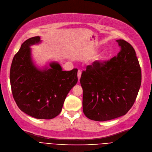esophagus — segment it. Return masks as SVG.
<instances>
[{"label":"esophagus","instance_id":"34e87169","mask_svg":"<svg viewBox=\"0 0 152 152\" xmlns=\"http://www.w3.org/2000/svg\"><path fill=\"white\" fill-rule=\"evenodd\" d=\"M81 76V70H78L77 71V78H78V80H79V81L80 80Z\"/></svg>","mask_w":152,"mask_h":152}]
</instances>
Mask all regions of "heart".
<instances>
[{"instance_id": "heart-1", "label": "heart", "mask_w": 152, "mask_h": 152, "mask_svg": "<svg viewBox=\"0 0 152 152\" xmlns=\"http://www.w3.org/2000/svg\"><path fill=\"white\" fill-rule=\"evenodd\" d=\"M102 59H103V56H99L96 58V60H98V61H101Z\"/></svg>"}]
</instances>
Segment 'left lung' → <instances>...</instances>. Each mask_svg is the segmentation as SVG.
I'll return each mask as SVG.
<instances>
[{
    "mask_svg": "<svg viewBox=\"0 0 152 152\" xmlns=\"http://www.w3.org/2000/svg\"><path fill=\"white\" fill-rule=\"evenodd\" d=\"M116 57L96 61L82 72L83 110L88 118L105 121L125 115L133 105L141 83V71L130 43L117 40Z\"/></svg>",
    "mask_w": 152,
    "mask_h": 152,
    "instance_id": "left-lung-1",
    "label": "left lung"
}]
</instances>
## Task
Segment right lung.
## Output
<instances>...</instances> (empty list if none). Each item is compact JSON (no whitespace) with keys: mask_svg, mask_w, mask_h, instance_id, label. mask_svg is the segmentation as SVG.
I'll return each instance as SVG.
<instances>
[{"mask_svg":"<svg viewBox=\"0 0 152 152\" xmlns=\"http://www.w3.org/2000/svg\"><path fill=\"white\" fill-rule=\"evenodd\" d=\"M40 42L34 37L23 42L11 66L14 100L21 110L36 119H51L61 113L67 95L77 82V69L64 71L57 63L38 70L31 58L30 46Z\"/></svg>","mask_w":152,"mask_h":152,"instance_id":"1","label":"right lung"}]
</instances>
